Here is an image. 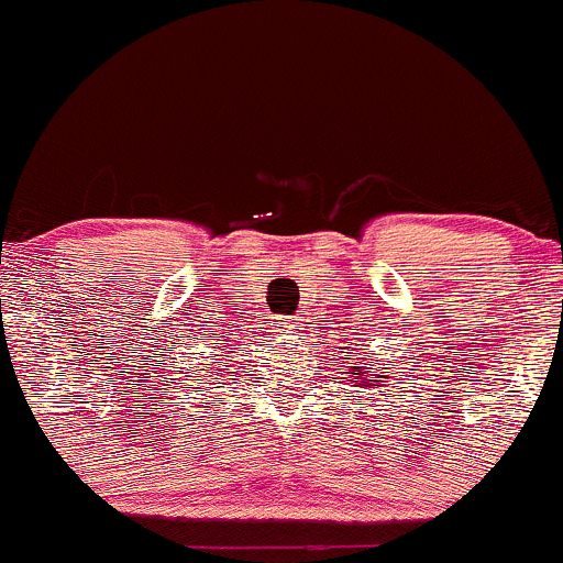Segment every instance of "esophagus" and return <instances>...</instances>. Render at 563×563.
Wrapping results in <instances>:
<instances>
[{
	"mask_svg": "<svg viewBox=\"0 0 563 563\" xmlns=\"http://www.w3.org/2000/svg\"><path fill=\"white\" fill-rule=\"evenodd\" d=\"M292 328H295V322L289 320V317H284V320L279 322V331L282 333H292Z\"/></svg>",
	"mask_w": 563,
	"mask_h": 563,
	"instance_id": "1",
	"label": "esophagus"
}]
</instances>
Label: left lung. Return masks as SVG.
<instances>
[{
	"label": "left lung",
	"instance_id": "8db88e82",
	"mask_svg": "<svg viewBox=\"0 0 563 563\" xmlns=\"http://www.w3.org/2000/svg\"><path fill=\"white\" fill-rule=\"evenodd\" d=\"M355 364H361V361H355ZM369 366H350V372H344V375H347L353 383H358V386H375V383H383V380H369ZM377 377H386V375H377Z\"/></svg>",
	"mask_w": 563,
	"mask_h": 563
}]
</instances>
